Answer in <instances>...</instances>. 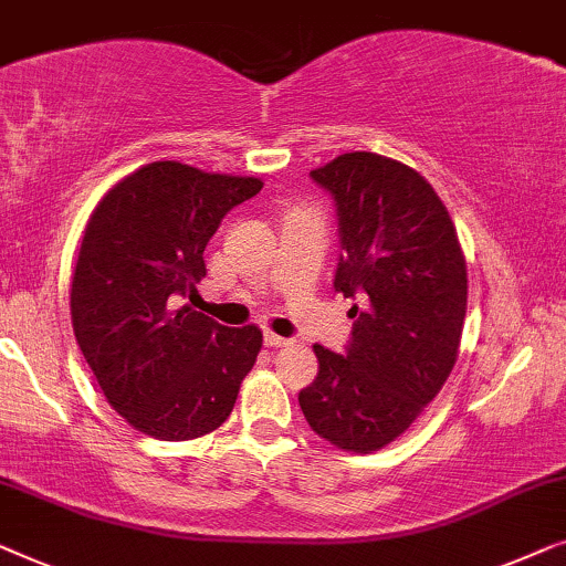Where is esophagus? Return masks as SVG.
Here are the masks:
<instances>
[{
    "instance_id": "obj_1",
    "label": "esophagus",
    "mask_w": 566,
    "mask_h": 566,
    "mask_svg": "<svg viewBox=\"0 0 566 566\" xmlns=\"http://www.w3.org/2000/svg\"><path fill=\"white\" fill-rule=\"evenodd\" d=\"M264 344H266L269 348H282V346H290L292 340H290V338H284V336H276V333H272V331H266Z\"/></svg>"
}]
</instances>
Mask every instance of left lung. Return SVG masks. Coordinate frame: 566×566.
Returning <instances> with one entry per match:
<instances>
[{"label": "left lung", "mask_w": 566, "mask_h": 566, "mask_svg": "<svg viewBox=\"0 0 566 566\" xmlns=\"http://www.w3.org/2000/svg\"><path fill=\"white\" fill-rule=\"evenodd\" d=\"M310 174L336 197L344 256L333 286L356 300V321L346 356L313 346L321 369L300 408L336 449L371 453L416 423L459 359L467 259L412 166L354 150Z\"/></svg>", "instance_id": "8db88e82"}]
</instances>
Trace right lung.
<instances>
[{
    "label": "right lung",
    "instance_id": "1",
    "mask_svg": "<svg viewBox=\"0 0 566 566\" xmlns=\"http://www.w3.org/2000/svg\"><path fill=\"white\" fill-rule=\"evenodd\" d=\"M259 177L181 161L140 166L90 214L71 280V325L107 402L135 431L192 441L226 423L264 344L259 325L228 328L179 305L205 245Z\"/></svg>",
    "mask_w": 566,
    "mask_h": 566
}]
</instances>
